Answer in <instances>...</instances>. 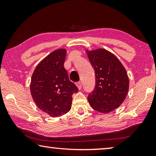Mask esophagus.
Here are the masks:
<instances>
[{"label": "esophagus", "instance_id": "1", "mask_svg": "<svg viewBox=\"0 0 156 156\" xmlns=\"http://www.w3.org/2000/svg\"><path fill=\"white\" fill-rule=\"evenodd\" d=\"M76 86H77L78 89H79V90H80V89H82V83L81 82H78V83H76Z\"/></svg>", "mask_w": 156, "mask_h": 156}]
</instances>
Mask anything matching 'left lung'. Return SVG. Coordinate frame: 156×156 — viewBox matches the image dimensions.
Listing matches in <instances>:
<instances>
[{
	"instance_id": "left-lung-1",
	"label": "left lung",
	"mask_w": 156,
	"mask_h": 156,
	"mask_svg": "<svg viewBox=\"0 0 156 156\" xmlns=\"http://www.w3.org/2000/svg\"><path fill=\"white\" fill-rule=\"evenodd\" d=\"M86 53L96 75V87L89 95V102L93 109L108 113L126 98L129 87L127 73L119 59L107 49H87Z\"/></svg>"
}]
</instances>
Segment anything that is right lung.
Segmentation results:
<instances>
[{"instance_id":"add662e5","label":"right lung","mask_w":156,"mask_h":156,"mask_svg":"<svg viewBox=\"0 0 156 156\" xmlns=\"http://www.w3.org/2000/svg\"><path fill=\"white\" fill-rule=\"evenodd\" d=\"M66 54L65 49L51 52L36 66L31 78L30 91L34 101L52 118L69 112L72 94L78 91L64 68Z\"/></svg>"}]
</instances>
